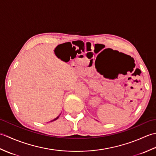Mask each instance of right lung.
<instances>
[{
    "label": "right lung",
    "instance_id": "obj_1",
    "mask_svg": "<svg viewBox=\"0 0 156 156\" xmlns=\"http://www.w3.org/2000/svg\"><path fill=\"white\" fill-rule=\"evenodd\" d=\"M59 118V117H56L55 119H54V120H52V121H51L50 122H52V121H55V120H57V119Z\"/></svg>",
    "mask_w": 156,
    "mask_h": 156
}]
</instances>
